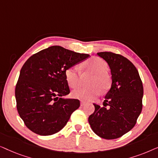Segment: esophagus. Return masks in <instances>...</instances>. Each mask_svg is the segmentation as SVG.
Wrapping results in <instances>:
<instances>
[{
    "mask_svg": "<svg viewBox=\"0 0 158 158\" xmlns=\"http://www.w3.org/2000/svg\"><path fill=\"white\" fill-rule=\"evenodd\" d=\"M85 105V102H83V101H81V106H83Z\"/></svg>",
    "mask_w": 158,
    "mask_h": 158,
    "instance_id": "34e87169",
    "label": "esophagus"
}]
</instances>
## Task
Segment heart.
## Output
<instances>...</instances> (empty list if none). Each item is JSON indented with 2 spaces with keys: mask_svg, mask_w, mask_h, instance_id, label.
<instances>
[{
  "mask_svg": "<svg viewBox=\"0 0 158 158\" xmlns=\"http://www.w3.org/2000/svg\"><path fill=\"white\" fill-rule=\"evenodd\" d=\"M81 68L85 73L93 75L88 82L90 87L73 90V98L83 101H89L98 96L101 90L106 91L111 87V77L107 73L108 64L103 60L97 57H93L82 63ZM64 75L70 87L76 88L81 85V75L75 68L67 69Z\"/></svg>",
  "mask_w": 158,
  "mask_h": 158,
  "instance_id": "b5f03b06",
  "label": "heart"
}]
</instances>
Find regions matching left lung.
Returning <instances> with one entry per match:
<instances>
[{"label":"left lung","mask_w":158,"mask_h":158,"mask_svg":"<svg viewBox=\"0 0 158 158\" xmlns=\"http://www.w3.org/2000/svg\"><path fill=\"white\" fill-rule=\"evenodd\" d=\"M97 54L109 65L112 84L105 96L104 106L94 103L95 111L88 122L100 137L117 139L137 123L142 109L143 85L137 68L124 56L111 52ZM106 105L110 108H106Z\"/></svg>","instance_id":"1"}]
</instances>
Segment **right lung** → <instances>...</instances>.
Masks as SVG:
<instances>
[{"label": "right lung", "mask_w": 158, "mask_h": 158, "mask_svg": "<svg viewBox=\"0 0 158 158\" xmlns=\"http://www.w3.org/2000/svg\"><path fill=\"white\" fill-rule=\"evenodd\" d=\"M89 57L52 46L34 54L21 69L15 88L16 108L28 129L42 136L52 135L65 126L80 106L77 99L59 98L70 94L64 72Z\"/></svg>", "instance_id": "obj_1"}]
</instances>
